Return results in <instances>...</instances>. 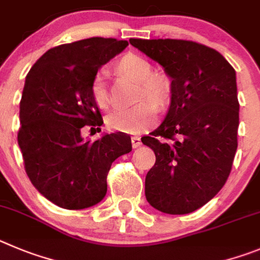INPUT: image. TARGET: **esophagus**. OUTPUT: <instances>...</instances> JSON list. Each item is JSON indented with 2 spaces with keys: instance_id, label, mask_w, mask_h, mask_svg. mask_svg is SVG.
<instances>
[{
  "instance_id": "34e87169",
  "label": "esophagus",
  "mask_w": 260,
  "mask_h": 260,
  "mask_svg": "<svg viewBox=\"0 0 260 260\" xmlns=\"http://www.w3.org/2000/svg\"><path fill=\"white\" fill-rule=\"evenodd\" d=\"M131 141H132L133 149H136V147L141 146V139H140L139 136H133L132 139H131Z\"/></svg>"
}]
</instances>
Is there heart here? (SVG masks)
<instances>
[{"label": "heart", "mask_w": 260, "mask_h": 260, "mask_svg": "<svg viewBox=\"0 0 260 260\" xmlns=\"http://www.w3.org/2000/svg\"><path fill=\"white\" fill-rule=\"evenodd\" d=\"M120 72L140 83V98H145L132 106H120L107 116V125L111 129L124 133H141L156 121L158 104L162 102L168 92V79L163 74H151L150 62L136 54H127L118 63ZM92 97L95 104L105 109L111 102L107 78L104 71L98 72L92 81ZM154 99L153 100L152 98Z\"/></svg>", "instance_id": "obj_1"}]
</instances>
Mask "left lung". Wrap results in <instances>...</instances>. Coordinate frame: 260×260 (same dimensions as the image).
I'll use <instances>...</instances> for the list:
<instances>
[{
	"mask_svg": "<svg viewBox=\"0 0 260 260\" xmlns=\"http://www.w3.org/2000/svg\"><path fill=\"white\" fill-rule=\"evenodd\" d=\"M171 79V104L162 124L142 144L155 153L145 179L154 209L184 215L215 197L237 150L236 71L215 49L186 40L131 39Z\"/></svg>",
	"mask_w": 260,
	"mask_h": 260,
	"instance_id": "8db88e82",
	"label": "left lung"
}]
</instances>
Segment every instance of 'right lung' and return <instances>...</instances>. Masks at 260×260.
I'll return each instance as SVG.
<instances>
[{"instance_id":"right-lung-1","label":"right lung","mask_w":260,"mask_h":260,"mask_svg":"<svg viewBox=\"0 0 260 260\" xmlns=\"http://www.w3.org/2000/svg\"><path fill=\"white\" fill-rule=\"evenodd\" d=\"M128 41L90 37L49 49L25 78L18 144L35 188L67 210H83L106 196V177L116 158L132 150L123 132L84 140V125H101L92 97L98 70ZM101 131V129H100Z\"/></svg>"}]
</instances>
